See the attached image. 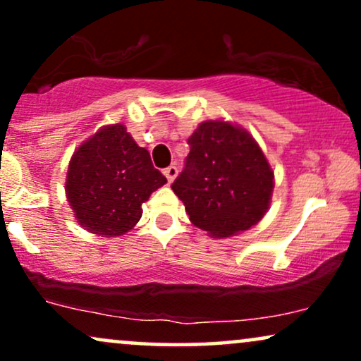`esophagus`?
Returning a JSON list of instances; mask_svg holds the SVG:
<instances>
[{
	"label": "esophagus",
	"instance_id": "esophagus-1",
	"mask_svg": "<svg viewBox=\"0 0 361 361\" xmlns=\"http://www.w3.org/2000/svg\"><path fill=\"white\" fill-rule=\"evenodd\" d=\"M163 173H164V176L168 178V181H169V183H171V181L175 180L176 175H178V168H176V166H173V164H171V166L164 168V171H163Z\"/></svg>",
	"mask_w": 361,
	"mask_h": 361
}]
</instances>
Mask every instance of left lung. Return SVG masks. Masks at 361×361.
<instances>
[{
    "label": "left lung",
    "instance_id": "left-lung-1",
    "mask_svg": "<svg viewBox=\"0 0 361 361\" xmlns=\"http://www.w3.org/2000/svg\"><path fill=\"white\" fill-rule=\"evenodd\" d=\"M188 144L185 169L171 188L193 226L215 238L256 226L270 207L275 175L250 132L205 120Z\"/></svg>",
    "mask_w": 361,
    "mask_h": 361
}]
</instances>
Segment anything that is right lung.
Instances as JSON below:
<instances>
[{
    "label": "right lung",
    "mask_w": 361,
    "mask_h": 361,
    "mask_svg": "<svg viewBox=\"0 0 361 361\" xmlns=\"http://www.w3.org/2000/svg\"><path fill=\"white\" fill-rule=\"evenodd\" d=\"M166 183L122 123L105 126L74 151L66 176V197L78 224L88 233L115 238L128 233L142 204Z\"/></svg>",
    "instance_id": "right-lung-1"
}]
</instances>
